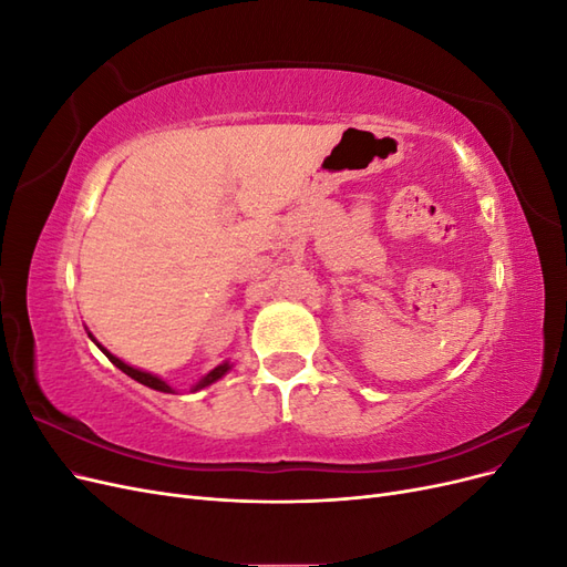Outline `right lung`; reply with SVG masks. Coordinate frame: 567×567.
<instances>
[{
	"instance_id": "right-lung-1",
	"label": "right lung",
	"mask_w": 567,
	"mask_h": 567,
	"mask_svg": "<svg viewBox=\"0 0 567 567\" xmlns=\"http://www.w3.org/2000/svg\"><path fill=\"white\" fill-rule=\"evenodd\" d=\"M87 336L92 338V342H94V346L101 350V352H104L109 359H111V362L120 369V371H123V373H127L130 375V379H134L136 383H142V385H146V388H151V390H158V392H175V388L173 385H169L167 381H163L161 379V375H156V373H151V371H144V369H136V367H132V364H127V362H123V359H120V357H115L113 352H109L104 346H101V342L87 331ZM231 362H229V359H227V362H221L219 367H215L213 371H208V373H205L203 375V379L196 383V385H192V392H198V390H203V388H208V385H213V383H217L219 379H221V375H227L229 371H231Z\"/></svg>"
}]
</instances>
